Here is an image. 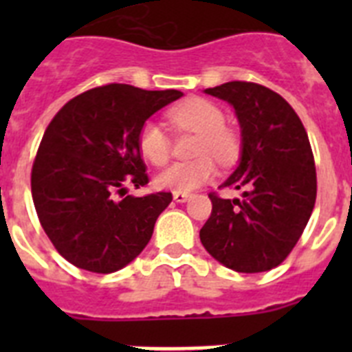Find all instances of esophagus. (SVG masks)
Wrapping results in <instances>:
<instances>
[{"label":"esophagus","mask_w":352,"mask_h":352,"mask_svg":"<svg viewBox=\"0 0 352 352\" xmlns=\"http://www.w3.org/2000/svg\"><path fill=\"white\" fill-rule=\"evenodd\" d=\"M173 197L176 203H186V201H188V197H190V194H185V192H174Z\"/></svg>","instance_id":"obj_1"}]
</instances>
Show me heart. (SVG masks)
<instances>
[{"instance_id":"1","label":"heart","mask_w":352,"mask_h":352,"mask_svg":"<svg viewBox=\"0 0 352 352\" xmlns=\"http://www.w3.org/2000/svg\"><path fill=\"white\" fill-rule=\"evenodd\" d=\"M174 126L199 133L194 153L199 158L176 162L157 176L160 188L174 192H192L210 182L217 173L213 156L220 164L236 162L241 149L239 135L226 125V113L219 104L208 98H190L169 111ZM139 153L151 166H166L170 158V139L157 121H144L138 132Z\"/></svg>"}]
</instances>
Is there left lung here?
<instances>
[{
	"label": "left lung",
	"instance_id": "obj_1",
	"mask_svg": "<svg viewBox=\"0 0 352 352\" xmlns=\"http://www.w3.org/2000/svg\"><path fill=\"white\" fill-rule=\"evenodd\" d=\"M206 93L229 102L241 125V162L219 188L243 190V199L208 194L201 243L234 272H268L287 259L316 204L309 135L289 102L263 84L231 80Z\"/></svg>",
	"mask_w": 352,
	"mask_h": 352
}]
</instances>
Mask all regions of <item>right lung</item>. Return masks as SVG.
Listing matches in <instances>:
<instances>
[{
	"label": "right lung",
	"instance_id": "obj_1",
	"mask_svg": "<svg viewBox=\"0 0 352 352\" xmlns=\"http://www.w3.org/2000/svg\"><path fill=\"white\" fill-rule=\"evenodd\" d=\"M182 95L111 82L74 96L52 118L33 162L31 195L43 231L68 263L113 273L148 245L173 194L125 195L126 185L149 182L138 132Z\"/></svg>",
	"mask_w": 352,
	"mask_h": 352
}]
</instances>
